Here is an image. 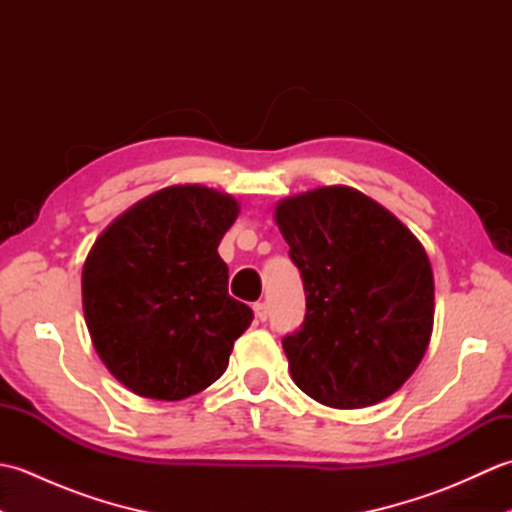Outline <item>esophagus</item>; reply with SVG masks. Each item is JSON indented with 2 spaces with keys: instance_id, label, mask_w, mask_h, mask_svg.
<instances>
[{
  "instance_id": "34e87169",
  "label": "esophagus",
  "mask_w": 512,
  "mask_h": 512,
  "mask_svg": "<svg viewBox=\"0 0 512 512\" xmlns=\"http://www.w3.org/2000/svg\"><path fill=\"white\" fill-rule=\"evenodd\" d=\"M253 310H255V317H257L259 321H266V319H268V308H266V303L257 301L255 306H253Z\"/></svg>"
}]
</instances>
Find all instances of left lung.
<instances>
[{
  "label": "left lung",
  "instance_id": "1",
  "mask_svg": "<svg viewBox=\"0 0 512 512\" xmlns=\"http://www.w3.org/2000/svg\"><path fill=\"white\" fill-rule=\"evenodd\" d=\"M306 290L284 352L295 385L321 405L361 409L416 372L433 330V273L422 244L361 191L321 187L275 209Z\"/></svg>",
  "mask_w": 512,
  "mask_h": 512
}]
</instances>
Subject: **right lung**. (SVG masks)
Masks as SVG:
<instances>
[{"label": "right lung", "mask_w": 512, "mask_h": 512, "mask_svg": "<svg viewBox=\"0 0 512 512\" xmlns=\"http://www.w3.org/2000/svg\"><path fill=\"white\" fill-rule=\"evenodd\" d=\"M239 204L176 184L136 202L105 228L83 264L85 323L94 350L134 394L182 400L226 372L253 310L228 295L217 255Z\"/></svg>", "instance_id": "right-lung-1"}]
</instances>
